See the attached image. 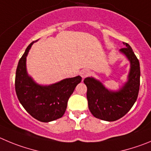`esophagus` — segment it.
I'll return each mask as SVG.
<instances>
[{"mask_svg": "<svg viewBox=\"0 0 151 151\" xmlns=\"http://www.w3.org/2000/svg\"><path fill=\"white\" fill-rule=\"evenodd\" d=\"M80 76L82 77V78H85V77H86L87 76L89 75L90 71H88V70H87V69H83V70H82V71H80Z\"/></svg>", "mask_w": 151, "mask_h": 151, "instance_id": "esophagus-1", "label": "esophagus"}]
</instances>
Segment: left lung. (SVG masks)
I'll return each mask as SVG.
<instances>
[{
  "mask_svg": "<svg viewBox=\"0 0 151 151\" xmlns=\"http://www.w3.org/2000/svg\"><path fill=\"white\" fill-rule=\"evenodd\" d=\"M120 50L130 63L127 82L118 91L105 88L102 83L93 77L83 80L87 86L88 109L95 118L106 122H114L124 116L137 100L140 86V65L133 49L127 43Z\"/></svg>",
  "mask_w": 151,
  "mask_h": 151,
  "instance_id": "obj_1",
  "label": "left lung"
}]
</instances>
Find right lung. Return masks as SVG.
<instances>
[{
  "label": "right lung",
  "mask_w": 151,
  "mask_h": 151,
  "mask_svg": "<svg viewBox=\"0 0 151 151\" xmlns=\"http://www.w3.org/2000/svg\"><path fill=\"white\" fill-rule=\"evenodd\" d=\"M29 44L18 62L15 74V87L17 97L27 112L36 120L50 122L63 117L68 101L82 77L77 76L64 79L50 86H40L28 75L26 59L31 46Z\"/></svg>",
  "instance_id": "1"
}]
</instances>
